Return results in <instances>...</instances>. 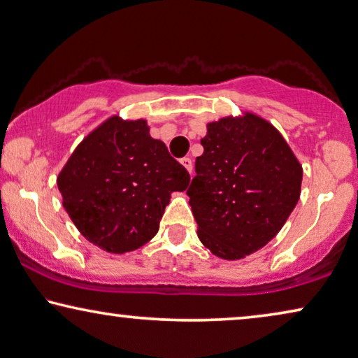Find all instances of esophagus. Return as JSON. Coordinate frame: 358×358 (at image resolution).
<instances>
[{"label":"esophagus","instance_id":"1","mask_svg":"<svg viewBox=\"0 0 358 358\" xmlns=\"http://www.w3.org/2000/svg\"><path fill=\"white\" fill-rule=\"evenodd\" d=\"M180 162H181V165H183L186 170H188L189 173H193V161H191L189 157H183Z\"/></svg>","mask_w":358,"mask_h":358}]
</instances>
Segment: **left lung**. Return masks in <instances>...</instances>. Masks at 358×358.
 Segmentation results:
<instances>
[{"label": "left lung", "mask_w": 358, "mask_h": 358, "mask_svg": "<svg viewBox=\"0 0 358 358\" xmlns=\"http://www.w3.org/2000/svg\"><path fill=\"white\" fill-rule=\"evenodd\" d=\"M186 194L197 238L217 257L238 260L262 249L301 196L302 165L262 117L244 112L207 124Z\"/></svg>", "instance_id": "left-lung-1"}]
</instances>
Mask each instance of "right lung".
Here are the masks:
<instances>
[{
	"label": "right lung",
	"mask_w": 358,
	"mask_h": 358,
	"mask_svg": "<svg viewBox=\"0 0 358 358\" xmlns=\"http://www.w3.org/2000/svg\"><path fill=\"white\" fill-rule=\"evenodd\" d=\"M188 185L189 173L149 135L148 122L119 115L90 131L57 175L73 225L112 254L151 241L170 196Z\"/></svg>",
	"instance_id": "obj_1"
}]
</instances>
